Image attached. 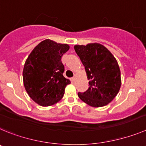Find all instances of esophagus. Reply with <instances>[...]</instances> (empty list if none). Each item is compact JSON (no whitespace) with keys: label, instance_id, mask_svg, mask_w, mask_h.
<instances>
[{"label":"esophagus","instance_id":"obj_1","mask_svg":"<svg viewBox=\"0 0 146 146\" xmlns=\"http://www.w3.org/2000/svg\"><path fill=\"white\" fill-rule=\"evenodd\" d=\"M72 81H73V82H75V81H76V77H73V78H72Z\"/></svg>","mask_w":146,"mask_h":146}]
</instances>
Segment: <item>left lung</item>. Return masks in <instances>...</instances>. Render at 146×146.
<instances>
[{
  "instance_id": "8db88e82",
  "label": "left lung",
  "mask_w": 146,
  "mask_h": 146,
  "mask_svg": "<svg viewBox=\"0 0 146 146\" xmlns=\"http://www.w3.org/2000/svg\"><path fill=\"white\" fill-rule=\"evenodd\" d=\"M74 48L89 81V89L78 93V98L92 107L107 106L117 95L121 84L117 60L106 46L98 43L75 45Z\"/></svg>"
}]
</instances>
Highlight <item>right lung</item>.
<instances>
[{
  "label": "right lung",
  "instance_id": "right-lung-1",
  "mask_svg": "<svg viewBox=\"0 0 146 146\" xmlns=\"http://www.w3.org/2000/svg\"><path fill=\"white\" fill-rule=\"evenodd\" d=\"M68 44H57L50 39L39 43L29 54L22 72L23 83L30 98L40 106H50L63 98L70 81L62 73V55Z\"/></svg>",
  "mask_w": 146,
  "mask_h": 146
}]
</instances>
